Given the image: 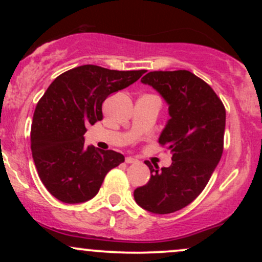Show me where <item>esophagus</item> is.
<instances>
[{
  "mask_svg": "<svg viewBox=\"0 0 262 262\" xmlns=\"http://www.w3.org/2000/svg\"><path fill=\"white\" fill-rule=\"evenodd\" d=\"M125 162L127 164H137V162H139V160L135 158H132V156H128V158H125Z\"/></svg>",
  "mask_w": 262,
  "mask_h": 262,
  "instance_id": "obj_1",
  "label": "esophagus"
}]
</instances>
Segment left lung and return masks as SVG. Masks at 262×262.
Instances as JSON below:
<instances>
[{"instance_id": "obj_1", "label": "left lung", "mask_w": 262, "mask_h": 262, "mask_svg": "<svg viewBox=\"0 0 262 262\" xmlns=\"http://www.w3.org/2000/svg\"><path fill=\"white\" fill-rule=\"evenodd\" d=\"M141 82L152 86L169 104L171 118L159 138L172 152V164L150 169L149 182L134 191L141 208L169 214L200 196L217 167L224 145L225 108L208 83L187 70L151 71Z\"/></svg>"}]
</instances>
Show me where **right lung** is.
Segmentation results:
<instances>
[{"instance_id": "add662e5", "label": "right lung", "mask_w": 262, "mask_h": 262, "mask_svg": "<svg viewBox=\"0 0 262 262\" xmlns=\"http://www.w3.org/2000/svg\"><path fill=\"white\" fill-rule=\"evenodd\" d=\"M145 70L118 71L82 65L56 77L33 116L31 148L43 185L64 203H81L100 191L107 172L124 161L113 150L85 146L86 127L103 118L102 103Z\"/></svg>"}]
</instances>
